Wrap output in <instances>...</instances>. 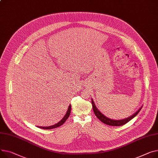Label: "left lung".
Masks as SVG:
<instances>
[{
  "mask_svg": "<svg viewBox=\"0 0 158 158\" xmlns=\"http://www.w3.org/2000/svg\"><path fill=\"white\" fill-rule=\"evenodd\" d=\"M91 103H92L93 112H94V114H95L96 116L98 118V119H100L104 124L112 126V127H119V126H123L125 124H127L128 122H129L130 120H131L133 118H134L136 115L139 114V112H140V110L142 109V107H141L139 110H137V112H136L133 115H131V116H130L128 118H126V119H122V120H113V119H109V118L106 117L104 115H103L98 110V109L96 107L95 105H94V103L93 100H91Z\"/></svg>",
  "mask_w": 158,
  "mask_h": 158,
  "instance_id": "obj_1",
  "label": "left lung"
}]
</instances>
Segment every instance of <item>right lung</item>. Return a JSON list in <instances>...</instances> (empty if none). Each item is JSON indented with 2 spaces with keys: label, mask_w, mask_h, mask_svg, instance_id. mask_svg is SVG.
Listing matches in <instances>:
<instances>
[{
  "label": "right lung",
  "mask_w": 158,
  "mask_h": 158,
  "mask_svg": "<svg viewBox=\"0 0 158 158\" xmlns=\"http://www.w3.org/2000/svg\"><path fill=\"white\" fill-rule=\"evenodd\" d=\"M70 111H71V105H70L69 107V109H68V110L65 114V116L63 118V119L60 121L58 122L57 124H55V125H52V126H50V127H39V128H43V129H45V130H51V129H53V128H58L59 127H60V126H61L63 124H64L66 120L68 119V118L69 117V115L70 114Z\"/></svg>",
  "instance_id": "obj_1"
}]
</instances>
